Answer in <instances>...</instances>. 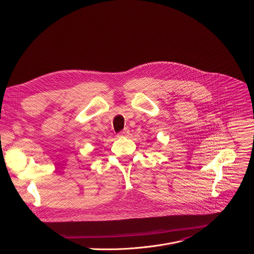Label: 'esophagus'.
<instances>
[{
	"mask_svg": "<svg viewBox=\"0 0 254 254\" xmlns=\"http://www.w3.org/2000/svg\"><path fill=\"white\" fill-rule=\"evenodd\" d=\"M128 132H129V130H128V128H125V129H123L121 132H119L118 133V135L119 136H121V137H123V136H127V134H128Z\"/></svg>",
	"mask_w": 254,
	"mask_h": 254,
	"instance_id": "esophagus-1",
	"label": "esophagus"
}]
</instances>
